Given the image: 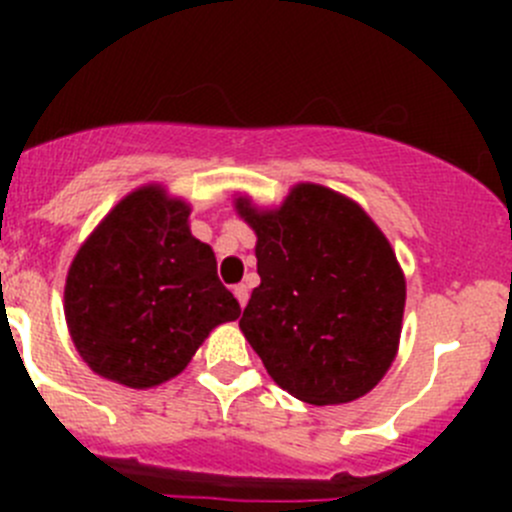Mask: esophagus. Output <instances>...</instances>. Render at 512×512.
<instances>
[{"label":"esophagus","instance_id":"34e87169","mask_svg":"<svg viewBox=\"0 0 512 512\" xmlns=\"http://www.w3.org/2000/svg\"><path fill=\"white\" fill-rule=\"evenodd\" d=\"M232 292H235V297H237V302H240V307H245L247 297H250V287H247V285H235V287H232Z\"/></svg>","mask_w":512,"mask_h":512}]
</instances>
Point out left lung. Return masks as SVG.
<instances>
[{"label": "left lung", "mask_w": 512, "mask_h": 512, "mask_svg": "<svg viewBox=\"0 0 512 512\" xmlns=\"http://www.w3.org/2000/svg\"><path fill=\"white\" fill-rule=\"evenodd\" d=\"M237 210L257 232L260 275L240 329L267 374L314 406L374 389L396 356L406 302L389 240L359 205L312 183L270 213L247 198Z\"/></svg>", "instance_id": "1"}]
</instances>
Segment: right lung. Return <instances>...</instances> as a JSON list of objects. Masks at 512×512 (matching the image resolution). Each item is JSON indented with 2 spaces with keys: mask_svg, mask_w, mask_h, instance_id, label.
Masks as SVG:
<instances>
[{
  "mask_svg": "<svg viewBox=\"0 0 512 512\" xmlns=\"http://www.w3.org/2000/svg\"><path fill=\"white\" fill-rule=\"evenodd\" d=\"M165 190L123 198L81 245L66 277L74 347L103 379L148 389L180 374L210 329L240 317L218 262Z\"/></svg>",
  "mask_w": 512,
  "mask_h": 512,
  "instance_id": "add662e5",
  "label": "right lung"
}]
</instances>
